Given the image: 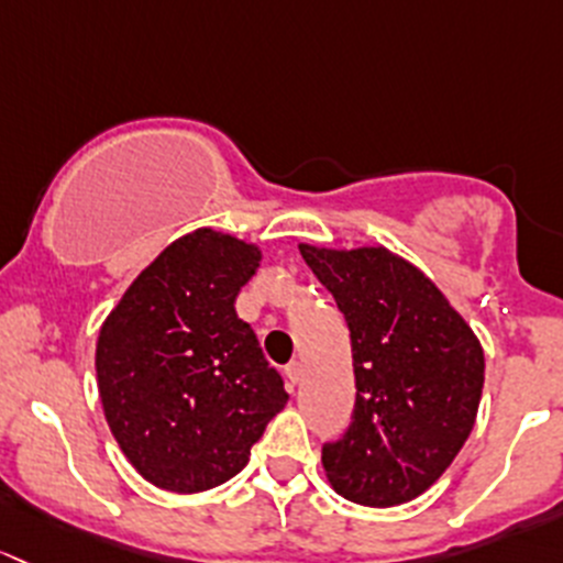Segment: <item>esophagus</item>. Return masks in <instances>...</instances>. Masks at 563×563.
Wrapping results in <instances>:
<instances>
[{
	"instance_id": "esophagus-1",
	"label": "esophagus",
	"mask_w": 563,
	"mask_h": 563,
	"mask_svg": "<svg viewBox=\"0 0 563 563\" xmlns=\"http://www.w3.org/2000/svg\"><path fill=\"white\" fill-rule=\"evenodd\" d=\"M284 374H287V385L289 390H292V387L300 382V376H303V366H300L298 361H292L287 368H284Z\"/></svg>"
}]
</instances>
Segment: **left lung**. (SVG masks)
Returning <instances> with one entry per match:
<instances>
[{"mask_svg": "<svg viewBox=\"0 0 563 563\" xmlns=\"http://www.w3.org/2000/svg\"><path fill=\"white\" fill-rule=\"evenodd\" d=\"M298 249L352 335L355 415L344 439L322 448L324 477L363 507L407 504L448 472L472 433L483 344L448 295L382 243Z\"/></svg>", "mask_w": 563, "mask_h": 563, "instance_id": "obj_1", "label": "left lung"}]
</instances>
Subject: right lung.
<instances>
[{
    "mask_svg": "<svg viewBox=\"0 0 563 563\" xmlns=\"http://www.w3.org/2000/svg\"><path fill=\"white\" fill-rule=\"evenodd\" d=\"M257 243L197 228L159 252L97 335V387L110 433L143 479L170 494L228 483L271 417L282 376L235 314Z\"/></svg>",
    "mask_w": 563,
    "mask_h": 563,
    "instance_id": "add662e5",
    "label": "right lung"
}]
</instances>
